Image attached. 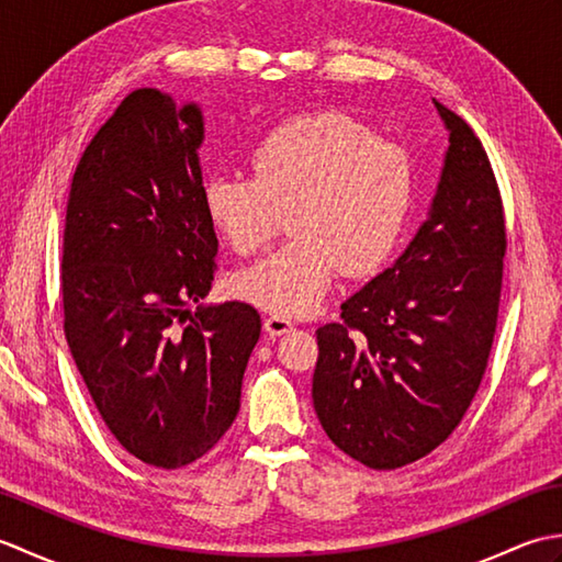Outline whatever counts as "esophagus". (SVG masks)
Masks as SVG:
<instances>
[{"label": "esophagus", "instance_id": "34e87169", "mask_svg": "<svg viewBox=\"0 0 562 562\" xmlns=\"http://www.w3.org/2000/svg\"><path fill=\"white\" fill-rule=\"evenodd\" d=\"M292 326H294L292 321L280 316V314H270V316H266V321H262V328H266V333H268V336H272V338L290 333Z\"/></svg>", "mask_w": 562, "mask_h": 562}]
</instances>
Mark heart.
<instances>
[{"mask_svg": "<svg viewBox=\"0 0 562 562\" xmlns=\"http://www.w3.org/2000/svg\"><path fill=\"white\" fill-rule=\"evenodd\" d=\"M248 166L250 178H207V217L241 256L270 244L284 212L292 238L234 274L241 300L280 316L308 314L340 270L364 278L391 258L413 205V164L396 142L345 113H306L262 135Z\"/></svg>", "mask_w": 562, "mask_h": 562, "instance_id": "1", "label": "heart"}]
</instances>
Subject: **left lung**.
Here are the masks:
<instances>
[{"label":"left lung","instance_id":"8db88e82","mask_svg":"<svg viewBox=\"0 0 562 562\" xmlns=\"http://www.w3.org/2000/svg\"><path fill=\"white\" fill-rule=\"evenodd\" d=\"M449 147L427 220L391 268L316 330L314 411L333 445L369 469L427 457L457 425L491 357L505 212L469 123L435 101Z\"/></svg>","mask_w":562,"mask_h":562}]
</instances>
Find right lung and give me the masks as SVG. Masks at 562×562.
<instances>
[{
    "label": "right lung",
    "mask_w": 562,
    "mask_h": 562,
    "mask_svg": "<svg viewBox=\"0 0 562 562\" xmlns=\"http://www.w3.org/2000/svg\"><path fill=\"white\" fill-rule=\"evenodd\" d=\"M195 103L127 93L83 149L63 246L65 336L93 403L121 445L181 469L236 420L260 338L250 304L198 306L217 236L202 202Z\"/></svg>",
    "instance_id": "right-lung-1"
}]
</instances>
